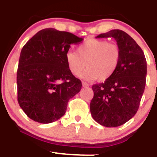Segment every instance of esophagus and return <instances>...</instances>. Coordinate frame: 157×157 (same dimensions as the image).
<instances>
[{
	"label": "esophagus",
	"mask_w": 157,
	"mask_h": 157,
	"mask_svg": "<svg viewBox=\"0 0 157 157\" xmlns=\"http://www.w3.org/2000/svg\"><path fill=\"white\" fill-rule=\"evenodd\" d=\"M82 86H84V87H86V86H89V84H88L86 82H82Z\"/></svg>",
	"instance_id": "1"
}]
</instances>
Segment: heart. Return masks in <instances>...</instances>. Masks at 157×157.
Listing matches in <instances>:
<instances>
[{"label": "heart", "instance_id": "b5f03b06", "mask_svg": "<svg viewBox=\"0 0 157 157\" xmlns=\"http://www.w3.org/2000/svg\"><path fill=\"white\" fill-rule=\"evenodd\" d=\"M121 50L118 45L107 40L88 39L79 45L76 53L69 51L65 61L69 71L78 76L86 65L82 77L86 80L105 81L109 78L118 67Z\"/></svg>", "mask_w": 157, "mask_h": 157}]
</instances>
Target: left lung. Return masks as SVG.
Instances as JSON below:
<instances>
[{"label":"left lung","mask_w":157,"mask_h":157,"mask_svg":"<svg viewBox=\"0 0 157 157\" xmlns=\"http://www.w3.org/2000/svg\"><path fill=\"white\" fill-rule=\"evenodd\" d=\"M112 37L121 50V60L115 73L104 83L92 86L90 104L93 118L106 127L124 124L137 113L144 93L147 62L141 48L125 31L114 29L96 38Z\"/></svg>","instance_id":"1"}]
</instances>
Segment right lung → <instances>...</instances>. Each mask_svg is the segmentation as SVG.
Masks as SVG:
<instances>
[{
  "mask_svg": "<svg viewBox=\"0 0 157 157\" xmlns=\"http://www.w3.org/2000/svg\"><path fill=\"white\" fill-rule=\"evenodd\" d=\"M82 40L50 28L38 31L23 46L17 72V101L29 118L50 123L65 114L68 101L82 86L68 70L65 54L71 45Z\"/></svg>",
  "mask_w": 157,
  "mask_h": 157,
  "instance_id": "add662e5",
  "label": "right lung"
}]
</instances>
